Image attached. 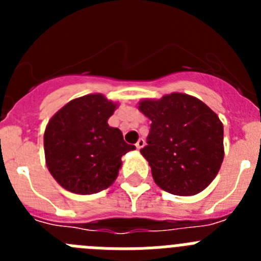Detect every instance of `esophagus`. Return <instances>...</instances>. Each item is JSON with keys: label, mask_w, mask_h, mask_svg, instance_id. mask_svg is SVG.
I'll return each mask as SVG.
<instances>
[{"label": "esophagus", "mask_w": 261, "mask_h": 261, "mask_svg": "<svg viewBox=\"0 0 261 261\" xmlns=\"http://www.w3.org/2000/svg\"><path fill=\"white\" fill-rule=\"evenodd\" d=\"M144 145H145V140L144 138H140V140L137 141V144H136V147H137L138 150H140V149H142V147H144Z\"/></svg>", "instance_id": "1"}]
</instances>
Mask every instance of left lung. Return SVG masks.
<instances>
[{"label": "left lung", "mask_w": 261, "mask_h": 261, "mask_svg": "<svg viewBox=\"0 0 261 261\" xmlns=\"http://www.w3.org/2000/svg\"><path fill=\"white\" fill-rule=\"evenodd\" d=\"M140 111L151 120L147 145L141 149L153 179L172 195L201 192L223 161V125L197 98L174 93L142 100Z\"/></svg>", "instance_id": "8db88e82"}]
</instances>
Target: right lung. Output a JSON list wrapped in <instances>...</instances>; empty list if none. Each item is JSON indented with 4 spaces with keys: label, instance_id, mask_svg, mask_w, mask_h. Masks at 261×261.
Here are the masks:
<instances>
[{
    "label": "right lung",
    "instance_id": "right-lung-1",
    "mask_svg": "<svg viewBox=\"0 0 261 261\" xmlns=\"http://www.w3.org/2000/svg\"><path fill=\"white\" fill-rule=\"evenodd\" d=\"M116 106L100 94L69 102L49 120L44 133V153L52 176L65 190L91 195L114 183L121 156L135 145L107 124Z\"/></svg>",
    "mask_w": 261,
    "mask_h": 261
}]
</instances>
